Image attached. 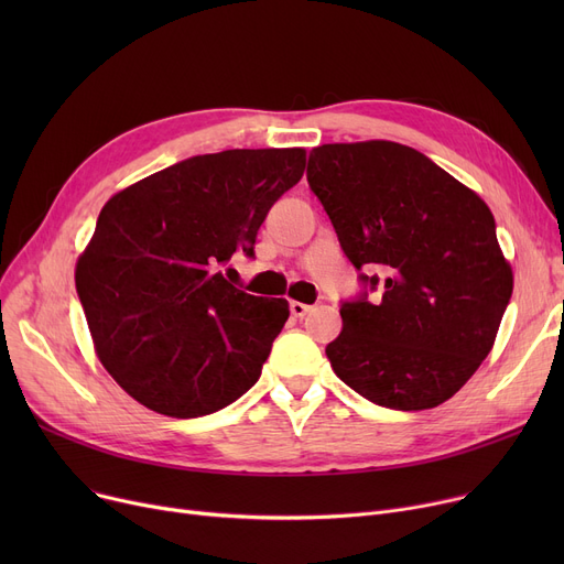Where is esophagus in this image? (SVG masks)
I'll return each instance as SVG.
<instances>
[{
	"label": "esophagus",
	"mask_w": 564,
	"mask_h": 564,
	"mask_svg": "<svg viewBox=\"0 0 564 564\" xmlns=\"http://www.w3.org/2000/svg\"><path fill=\"white\" fill-rule=\"evenodd\" d=\"M308 311H311V306H308V304H302V302H290V313H292L294 317H304Z\"/></svg>",
	"instance_id": "34e87169"
}]
</instances>
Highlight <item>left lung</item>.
<instances>
[{
    "mask_svg": "<svg viewBox=\"0 0 564 564\" xmlns=\"http://www.w3.org/2000/svg\"><path fill=\"white\" fill-rule=\"evenodd\" d=\"M306 177L361 283L327 345L334 372L387 409L446 402L487 359L512 297L487 203L395 141L317 145Z\"/></svg>",
    "mask_w": 564,
    "mask_h": 564,
    "instance_id": "left-lung-1",
    "label": "left lung"
}]
</instances>
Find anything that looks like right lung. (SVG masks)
I'll return each mask as SVG.
<instances>
[{
	"label": "right lung",
	"mask_w": 564,
	"mask_h": 564,
	"mask_svg": "<svg viewBox=\"0 0 564 564\" xmlns=\"http://www.w3.org/2000/svg\"><path fill=\"white\" fill-rule=\"evenodd\" d=\"M302 148H235L171 164L111 196L75 285L107 372L143 406L198 419L245 395L290 315L235 288L272 205L302 181Z\"/></svg>",
	"instance_id": "obj_1"
}]
</instances>
